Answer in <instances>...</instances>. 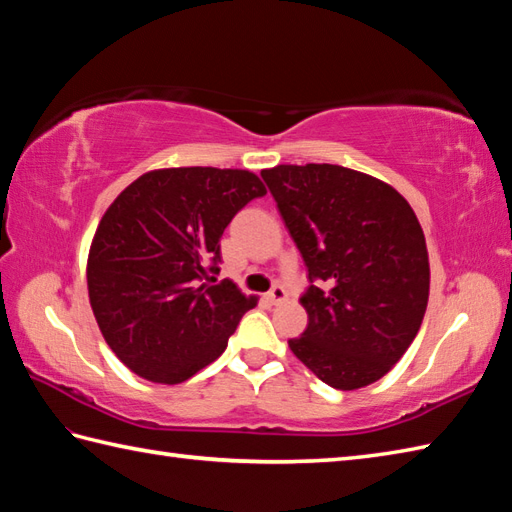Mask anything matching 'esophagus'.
I'll use <instances>...</instances> for the list:
<instances>
[{
  "instance_id": "esophagus-1",
  "label": "esophagus",
  "mask_w": 512,
  "mask_h": 512,
  "mask_svg": "<svg viewBox=\"0 0 512 512\" xmlns=\"http://www.w3.org/2000/svg\"><path fill=\"white\" fill-rule=\"evenodd\" d=\"M266 299H268L270 303H273V306H279V303H284V301L288 299V292H286L284 286H275L273 290L268 292Z\"/></svg>"
}]
</instances>
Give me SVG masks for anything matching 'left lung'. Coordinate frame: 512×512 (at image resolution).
I'll return each instance as SVG.
<instances>
[{
    "label": "left lung",
    "instance_id": "obj_1",
    "mask_svg": "<svg viewBox=\"0 0 512 512\" xmlns=\"http://www.w3.org/2000/svg\"><path fill=\"white\" fill-rule=\"evenodd\" d=\"M262 178L308 266L299 299L308 328L288 341L292 354L334 389L376 383L427 312L429 253L416 213L387 182L339 165H277Z\"/></svg>",
    "mask_w": 512,
    "mask_h": 512
}]
</instances>
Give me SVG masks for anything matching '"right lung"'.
I'll use <instances>...</instances> for the list:
<instances>
[{
    "mask_svg": "<svg viewBox=\"0 0 512 512\" xmlns=\"http://www.w3.org/2000/svg\"><path fill=\"white\" fill-rule=\"evenodd\" d=\"M266 195L246 169L147 171L110 204L88 255L90 306L121 363L178 385L226 350L257 306L220 273V239L237 211Z\"/></svg>",
    "mask_w": 512,
    "mask_h": 512,
    "instance_id": "right-lung-1",
    "label": "right lung"
}]
</instances>
